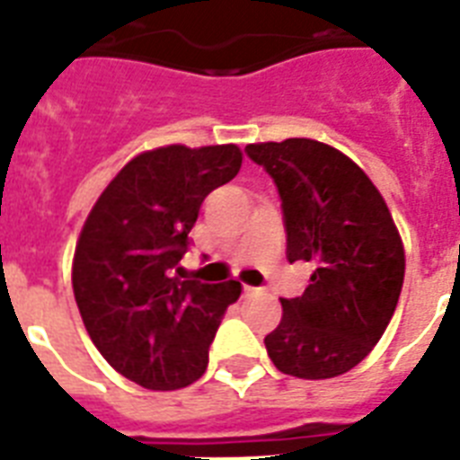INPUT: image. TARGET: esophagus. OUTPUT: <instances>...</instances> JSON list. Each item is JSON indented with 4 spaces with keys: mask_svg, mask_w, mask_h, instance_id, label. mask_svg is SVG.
I'll use <instances>...</instances> for the list:
<instances>
[{
    "mask_svg": "<svg viewBox=\"0 0 460 460\" xmlns=\"http://www.w3.org/2000/svg\"><path fill=\"white\" fill-rule=\"evenodd\" d=\"M262 288H255V287H248V284H243V296H255L260 294Z\"/></svg>",
    "mask_w": 460,
    "mask_h": 460,
    "instance_id": "esophagus-1",
    "label": "esophagus"
}]
</instances>
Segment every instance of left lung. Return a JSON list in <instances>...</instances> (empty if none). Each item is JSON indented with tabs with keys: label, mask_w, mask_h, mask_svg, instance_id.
Wrapping results in <instances>:
<instances>
[{
	"label": "left lung",
	"mask_w": 460,
	"mask_h": 460,
	"mask_svg": "<svg viewBox=\"0 0 460 460\" xmlns=\"http://www.w3.org/2000/svg\"><path fill=\"white\" fill-rule=\"evenodd\" d=\"M245 153L277 183L288 262L314 265L303 296L281 298L267 353L284 375H343L382 339L399 303L406 255L392 212L367 173L336 147L288 138Z\"/></svg>",
	"instance_id": "8db88e82"
}]
</instances>
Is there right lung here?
I'll return each instance as SVG.
<instances>
[{"label":"right lung","mask_w":460,"mask_h":460,"mask_svg":"<svg viewBox=\"0 0 460 460\" xmlns=\"http://www.w3.org/2000/svg\"><path fill=\"white\" fill-rule=\"evenodd\" d=\"M236 146H166L133 157L97 198L74 255V296L107 363L172 392L208 367L209 343L241 284L173 277L202 200L241 169Z\"/></svg>","instance_id":"1"}]
</instances>
